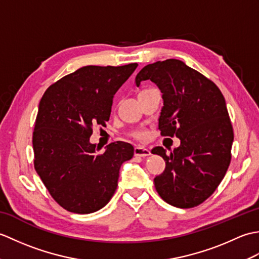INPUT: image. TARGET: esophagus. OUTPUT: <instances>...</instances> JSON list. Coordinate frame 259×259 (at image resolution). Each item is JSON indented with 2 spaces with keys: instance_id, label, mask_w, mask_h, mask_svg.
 <instances>
[{
  "instance_id": "34e87169",
  "label": "esophagus",
  "mask_w": 259,
  "mask_h": 259,
  "mask_svg": "<svg viewBox=\"0 0 259 259\" xmlns=\"http://www.w3.org/2000/svg\"><path fill=\"white\" fill-rule=\"evenodd\" d=\"M151 155V152L149 149L144 147H136L135 148V156L136 157H141V158H146L149 157Z\"/></svg>"
}]
</instances>
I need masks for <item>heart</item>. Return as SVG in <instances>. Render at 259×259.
<instances>
[{"mask_svg":"<svg viewBox=\"0 0 259 259\" xmlns=\"http://www.w3.org/2000/svg\"><path fill=\"white\" fill-rule=\"evenodd\" d=\"M131 136H133L135 139L142 140L144 138H146V133L144 130H136L133 134H131Z\"/></svg>","mask_w":259,"mask_h":259,"instance_id":"b5f03b06","label":"heart"}]
</instances>
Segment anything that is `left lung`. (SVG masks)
<instances>
[{"instance_id": "1", "label": "left lung", "mask_w": 259, "mask_h": 259, "mask_svg": "<svg viewBox=\"0 0 259 259\" xmlns=\"http://www.w3.org/2000/svg\"><path fill=\"white\" fill-rule=\"evenodd\" d=\"M146 80L162 93L161 135L180 139L169 155L162 147L151 151L166 161L164 171L153 179L156 190L175 207H195L216 190L232 159L234 131L226 101L212 81L177 59L146 65L136 85Z\"/></svg>"}]
</instances>
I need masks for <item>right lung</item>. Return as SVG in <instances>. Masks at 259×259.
Masks as SVG:
<instances>
[{"mask_svg":"<svg viewBox=\"0 0 259 259\" xmlns=\"http://www.w3.org/2000/svg\"><path fill=\"white\" fill-rule=\"evenodd\" d=\"M138 67L87 65L63 76L43 95L33 133L34 168L60 206L90 213L109 202L120 167L134 147L112 142L101 155L91 144L92 126L109 120L119 88Z\"/></svg>","mask_w":259,"mask_h":259,"instance_id":"1","label":"right lung"}]
</instances>
